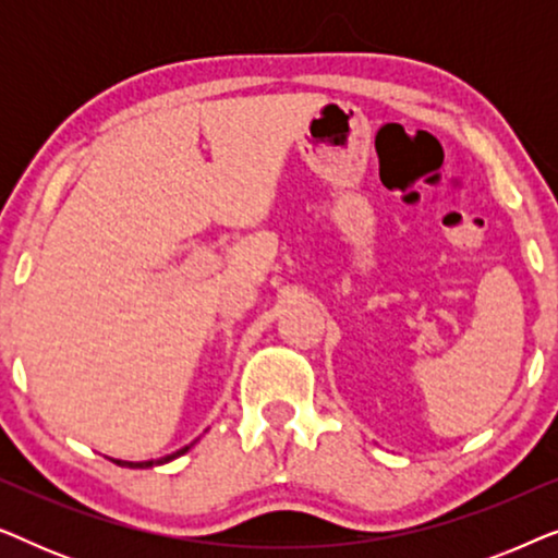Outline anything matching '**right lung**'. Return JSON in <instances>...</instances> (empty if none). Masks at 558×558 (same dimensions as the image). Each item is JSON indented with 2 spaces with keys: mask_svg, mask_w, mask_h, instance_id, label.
<instances>
[{
  "mask_svg": "<svg viewBox=\"0 0 558 558\" xmlns=\"http://www.w3.org/2000/svg\"><path fill=\"white\" fill-rule=\"evenodd\" d=\"M197 441V439H195ZM193 441V445H195ZM193 445H187V447H182V449H178V452H172V454H167V457H159V460H147V462H126V460H113L117 464H121V468H134V470H144V468H155V464H165V462H170V460H174V457H180V454H185L190 447Z\"/></svg>",
  "mask_w": 558,
  "mask_h": 558,
  "instance_id": "right-lung-1",
  "label": "right lung"
}]
</instances>
